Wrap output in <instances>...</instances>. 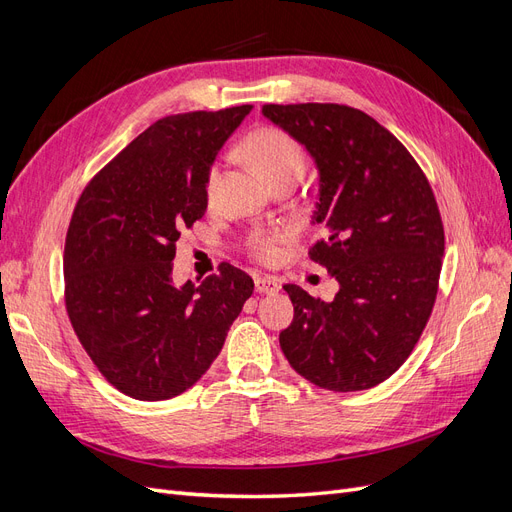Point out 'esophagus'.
Wrapping results in <instances>:
<instances>
[{"label": "esophagus", "mask_w": 512, "mask_h": 512, "mask_svg": "<svg viewBox=\"0 0 512 512\" xmlns=\"http://www.w3.org/2000/svg\"><path fill=\"white\" fill-rule=\"evenodd\" d=\"M254 284H256V290H258L260 294L277 292V290H280V286H282V282L277 280L275 275H258L256 280H254Z\"/></svg>", "instance_id": "obj_1"}]
</instances>
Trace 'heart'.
<instances>
[{
  "label": "heart",
  "instance_id": "1",
  "mask_svg": "<svg viewBox=\"0 0 512 512\" xmlns=\"http://www.w3.org/2000/svg\"><path fill=\"white\" fill-rule=\"evenodd\" d=\"M245 153L262 170L269 181L288 173H301L305 170V153L290 134L280 128H260L247 136ZM218 185V168H211L207 175V196L213 194ZM288 239L286 232L256 230L247 237V250L260 262H273L280 256L282 243Z\"/></svg>",
  "mask_w": 512,
  "mask_h": 512
}]
</instances>
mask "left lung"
<instances>
[{
    "instance_id": "left-lung-1",
    "label": "left lung",
    "mask_w": 512,
    "mask_h": 512,
    "mask_svg": "<svg viewBox=\"0 0 512 512\" xmlns=\"http://www.w3.org/2000/svg\"><path fill=\"white\" fill-rule=\"evenodd\" d=\"M262 115L312 153L320 173L314 220L327 237L309 258L339 282L331 303L297 284L280 346L320 389H371L404 365L427 327L444 256L431 185L410 151L346 104H265Z\"/></svg>"
}]
</instances>
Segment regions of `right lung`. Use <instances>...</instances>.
<instances>
[{
  "label": "right lung",
  "mask_w": 512,
  "mask_h": 512,
  "mask_svg": "<svg viewBox=\"0 0 512 512\" xmlns=\"http://www.w3.org/2000/svg\"><path fill=\"white\" fill-rule=\"evenodd\" d=\"M252 104L158 119L94 175L64 247L72 329L100 374L141 401L188 391L252 297L222 262L198 286L170 280L177 239L207 211V175Z\"/></svg>",
  "instance_id": "1"
}]
</instances>
